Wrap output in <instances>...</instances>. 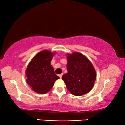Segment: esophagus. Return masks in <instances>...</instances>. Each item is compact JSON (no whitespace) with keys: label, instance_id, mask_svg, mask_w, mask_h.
<instances>
[{"label":"esophagus","instance_id":"34e87169","mask_svg":"<svg viewBox=\"0 0 125 125\" xmlns=\"http://www.w3.org/2000/svg\"><path fill=\"white\" fill-rule=\"evenodd\" d=\"M62 75H63V73H61V74H59V77L61 78V77H62Z\"/></svg>","mask_w":125,"mask_h":125}]
</instances>
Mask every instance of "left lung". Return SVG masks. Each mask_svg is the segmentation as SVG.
<instances>
[{"mask_svg": "<svg viewBox=\"0 0 125 125\" xmlns=\"http://www.w3.org/2000/svg\"><path fill=\"white\" fill-rule=\"evenodd\" d=\"M68 72L62 76L70 93L81 96L89 92L94 85L96 72L92 62L81 53H67Z\"/></svg>", "mask_w": 125, "mask_h": 125, "instance_id": "1", "label": "left lung"}]
</instances>
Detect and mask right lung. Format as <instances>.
Segmentation results:
<instances>
[{"instance_id": "right-lung-1", "label": "right lung", "mask_w": 125, "mask_h": 125, "mask_svg": "<svg viewBox=\"0 0 125 125\" xmlns=\"http://www.w3.org/2000/svg\"><path fill=\"white\" fill-rule=\"evenodd\" d=\"M55 52L42 50L37 53L30 61L25 70V77L31 89L39 94L48 92L59 79L51 64Z\"/></svg>"}]
</instances>
